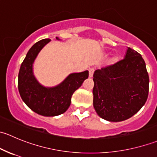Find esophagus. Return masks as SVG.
<instances>
[{
	"label": "esophagus",
	"instance_id": "1",
	"mask_svg": "<svg viewBox=\"0 0 157 157\" xmlns=\"http://www.w3.org/2000/svg\"><path fill=\"white\" fill-rule=\"evenodd\" d=\"M94 71H95V69L93 68V67H90V68H89V77H90V78L93 77Z\"/></svg>",
	"mask_w": 157,
	"mask_h": 157
}]
</instances>
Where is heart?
<instances>
[{
  "instance_id": "b5f03b06",
  "label": "heart",
  "mask_w": 157,
  "mask_h": 157,
  "mask_svg": "<svg viewBox=\"0 0 157 157\" xmlns=\"http://www.w3.org/2000/svg\"><path fill=\"white\" fill-rule=\"evenodd\" d=\"M118 61V58H117L116 56L114 57V58H113V61Z\"/></svg>"
}]
</instances>
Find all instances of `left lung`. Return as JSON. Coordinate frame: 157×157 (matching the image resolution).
Masks as SVG:
<instances>
[{"label":"left lung","mask_w":157,"mask_h":157,"mask_svg":"<svg viewBox=\"0 0 157 157\" xmlns=\"http://www.w3.org/2000/svg\"><path fill=\"white\" fill-rule=\"evenodd\" d=\"M93 106L100 118L118 122L143 107L149 93V75L141 55L128 48L124 59L93 74Z\"/></svg>","instance_id":"obj_1"}]
</instances>
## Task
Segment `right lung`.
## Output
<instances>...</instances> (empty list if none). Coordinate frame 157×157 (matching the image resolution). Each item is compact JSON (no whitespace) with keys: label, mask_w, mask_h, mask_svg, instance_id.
I'll return each instance as SVG.
<instances>
[{"label":"right lung","mask_w":157,"mask_h":157,"mask_svg":"<svg viewBox=\"0 0 157 157\" xmlns=\"http://www.w3.org/2000/svg\"><path fill=\"white\" fill-rule=\"evenodd\" d=\"M57 40H60L56 37ZM51 41L45 39L31 47L23 60L18 75L19 93L30 109L43 116H57L67 110L73 93L89 77V71L69 74L61 83L46 87L39 83L33 74V63L40 51Z\"/></svg>","instance_id":"obj_1"}]
</instances>
